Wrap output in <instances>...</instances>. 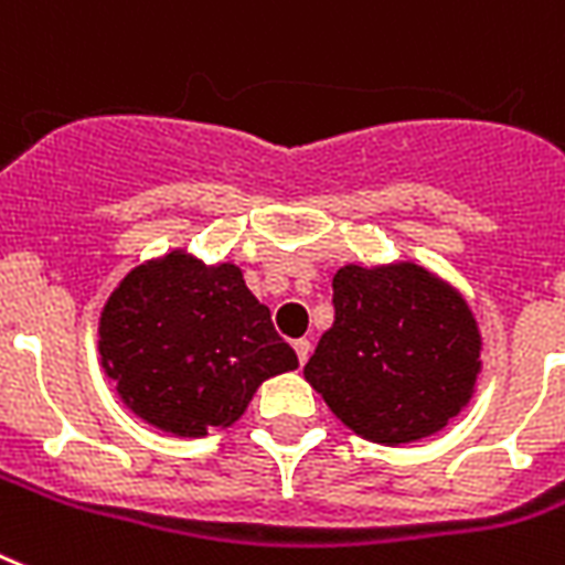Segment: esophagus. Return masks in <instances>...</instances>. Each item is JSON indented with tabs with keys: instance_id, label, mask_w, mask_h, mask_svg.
Wrapping results in <instances>:
<instances>
[{
	"instance_id": "1",
	"label": "esophagus",
	"mask_w": 565,
	"mask_h": 565,
	"mask_svg": "<svg viewBox=\"0 0 565 565\" xmlns=\"http://www.w3.org/2000/svg\"><path fill=\"white\" fill-rule=\"evenodd\" d=\"M295 353H297V361H300V364H306V361H309V353H311V341H306V338L295 341Z\"/></svg>"
}]
</instances>
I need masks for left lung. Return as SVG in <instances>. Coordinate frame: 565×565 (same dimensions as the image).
Segmentation results:
<instances>
[{"instance_id":"8db88e82","label":"left lung","mask_w":565,"mask_h":565,"mask_svg":"<svg viewBox=\"0 0 565 565\" xmlns=\"http://www.w3.org/2000/svg\"><path fill=\"white\" fill-rule=\"evenodd\" d=\"M335 323L303 376L344 426L373 444L440 431L472 399L478 323L452 286L414 262L344 265L332 279Z\"/></svg>"}]
</instances>
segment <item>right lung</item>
<instances>
[{
  "label": "right lung",
  "mask_w": 565,
  "mask_h": 565,
  "mask_svg": "<svg viewBox=\"0 0 565 565\" xmlns=\"http://www.w3.org/2000/svg\"><path fill=\"white\" fill-rule=\"evenodd\" d=\"M98 353L121 403L180 437L233 426L265 379L297 367L242 270L183 250L121 279L102 311Z\"/></svg>",
  "instance_id": "right-lung-1"
}]
</instances>
